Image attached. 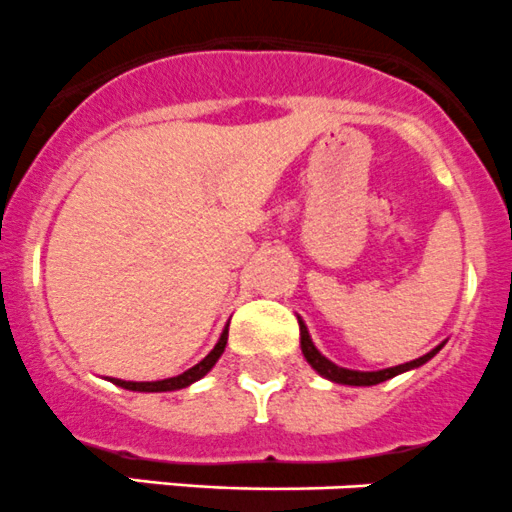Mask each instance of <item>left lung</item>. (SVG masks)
I'll return each mask as SVG.
<instances>
[{
    "label": "left lung",
    "instance_id": "8db88e82",
    "mask_svg": "<svg viewBox=\"0 0 512 512\" xmlns=\"http://www.w3.org/2000/svg\"><path fill=\"white\" fill-rule=\"evenodd\" d=\"M300 347H302V355H305V360L310 362V365L315 367L322 377H327V380H332V382H340V385H357V388H362V385H377V382L390 380V377L400 375V372H408V370H413V367L425 365V362H428L430 357H433L443 345H438L435 350H430L428 355L418 357V360H410V362H405V365L388 367V370H377V372L347 370V367H340V365H335L332 360H327V357L317 350L315 342L310 340V332H307L305 322L300 320Z\"/></svg>",
    "mask_w": 512,
    "mask_h": 512
}]
</instances>
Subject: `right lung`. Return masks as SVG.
<instances>
[{"mask_svg": "<svg viewBox=\"0 0 512 512\" xmlns=\"http://www.w3.org/2000/svg\"><path fill=\"white\" fill-rule=\"evenodd\" d=\"M227 330H230V325H225V330H222L220 340H217V345L212 347L210 355H207L205 360L197 362L195 367H190V370L182 372V375L167 377V380H155V382H130V380H117V377H112V382L124 390H135V393H170V390L187 388V385L197 382L200 377H205L207 372L215 367V362L220 360V355L225 352V345H227Z\"/></svg>", "mask_w": 512, "mask_h": 512, "instance_id": "1", "label": "right lung"}]
</instances>
